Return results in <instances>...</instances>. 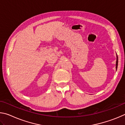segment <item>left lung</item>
Wrapping results in <instances>:
<instances>
[{"mask_svg": "<svg viewBox=\"0 0 125 125\" xmlns=\"http://www.w3.org/2000/svg\"><path fill=\"white\" fill-rule=\"evenodd\" d=\"M117 65H118V57L117 56V54H116V70H117Z\"/></svg>", "mask_w": 125, "mask_h": 125, "instance_id": "obj_1", "label": "left lung"}]
</instances>
